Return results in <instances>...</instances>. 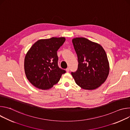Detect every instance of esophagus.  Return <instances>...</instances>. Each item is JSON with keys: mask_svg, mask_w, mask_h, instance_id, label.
Segmentation results:
<instances>
[{"mask_svg": "<svg viewBox=\"0 0 130 130\" xmlns=\"http://www.w3.org/2000/svg\"><path fill=\"white\" fill-rule=\"evenodd\" d=\"M69 70H70V69H69V68H68V67L66 69V72H68L69 71Z\"/></svg>", "mask_w": 130, "mask_h": 130, "instance_id": "1", "label": "esophagus"}]
</instances>
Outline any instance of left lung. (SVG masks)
Returning a JSON list of instances; mask_svg holds the SVG:
<instances>
[{
    "label": "left lung",
    "mask_w": 130,
    "mask_h": 130,
    "mask_svg": "<svg viewBox=\"0 0 130 130\" xmlns=\"http://www.w3.org/2000/svg\"><path fill=\"white\" fill-rule=\"evenodd\" d=\"M72 42L79 63L77 70L71 72L76 84L84 89L97 88L105 81L109 73L105 50L99 44L84 38H76Z\"/></svg>",
    "instance_id": "left-lung-1"
}]
</instances>
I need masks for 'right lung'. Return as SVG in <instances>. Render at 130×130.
Segmentation results:
<instances>
[{
  "label": "right lung",
  "instance_id": "add662e5",
  "mask_svg": "<svg viewBox=\"0 0 130 130\" xmlns=\"http://www.w3.org/2000/svg\"><path fill=\"white\" fill-rule=\"evenodd\" d=\"M65 41L64 37L40 40L29 50L24 68L27 79L33 86L41 89L51 88L66 72L58 66L57 55Z\"/></svg>",
  "mask_w": 130,
  "mask_h": 130
}]
</instances>
